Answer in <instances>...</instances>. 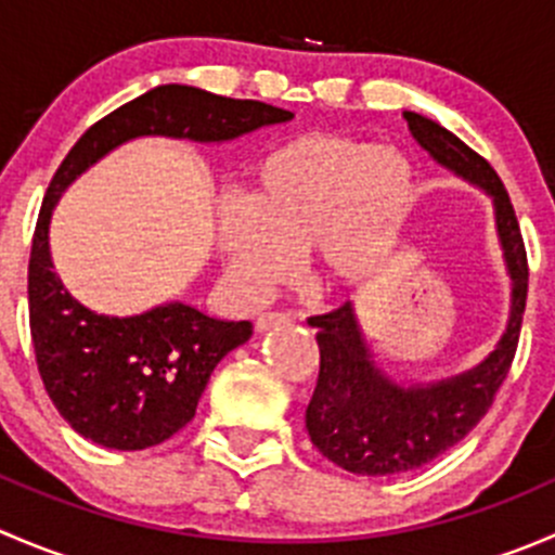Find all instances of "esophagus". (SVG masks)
Instances as JSON below:
<instances>
[{"mask_svg":"<svg viewBox=\"0 0 555 555\" xmlns=\"http://www.w3.org/2000/svg\"><path fill=\"white\" fill-rule=\"evenodd\" d=\"M289 324H293V317H289V313H262V317H257L255 330L257 333H271V330L289 327Z\"/></svg>","mask_w":555,"mask_h":555,"instance_id":"1","label":"esophagus"}]
</instances>
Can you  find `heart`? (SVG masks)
Segmentation results:
<instances>
[{
  "label": "heart",
  "instance_id": "heart-1",
  "mask_svg": "<svg viewBox=\"0 0 555 555\" xmlns=\"http://www.w3.org/2000/svg\"><path fill=\"white\" fill-rule=\"evenodd\" d=\"M416 182V166L373 139L317 131L276 144L251 164L242 204L217 206L228 284L238 300L260 304L306 251L322 289L365 287L405 228Z\"/></svg>",
  "mask_w": 555,
  "mask_h": 555
}]
</instances>
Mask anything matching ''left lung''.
Returning <instances> with one entry per match:
<instances>
[{
    "instance_id": "obj_1",
    "label": "left lung",
    "mask_w": 555,
    "mask_h": 555,
    "mask_svg": "<svg viewBox=\"0 0 555 555\" xmlns=\"http://www.w3.org/2000/svg\"><path fill=\"white\" fill-rule=\"evenodd\" d=\"M402 117L435 164L491 198L502 262L511 279V311L494 351L469 371L435 382H400L386 373L351 304L309 319L311 327H319V378L306 408V429L322 456L354 475H397L424 467L486 416L516 357L529 287L516 211L489 160L440 122L416 112H402Z\"/></svg>"
}]
</instances>
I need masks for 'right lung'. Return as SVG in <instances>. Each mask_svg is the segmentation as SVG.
<instances>
[{
  "instance_id": "1",
  "label": "right lung",
  "mask_w": 555,
  "mask_h": 555,
  "mask_svg": "<svg viewBox=\"0 0 555 555\" xmlns=\"http://www.w3.org/2000/svg\"><path fill=\"white\" fill-rule=\"evenodd\" d=\"M287 120L293 112L279 106L171 82L122 104L69 150L44 193L31 242L29 322L44 389L77 435L115 451L169 440L195 416L217 362L249 340L251 322L215 319L182 300L133 317L82 306L64 287L50 255V217L61 195L133 139L222 144Z\"/></svg>"
}]
</instances>
